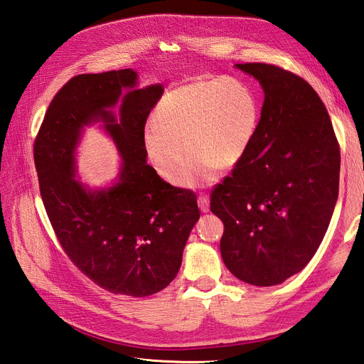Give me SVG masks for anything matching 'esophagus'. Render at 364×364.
Segmentation results:
<instances>
[{"mask_svg":"<svg viewBox=\"0 0 364 364\" xmlns=\"http://www.w3.org/2000/svg\"><path fill=\"white\" fill-rule=\"evenodd\" d=\"M197 203H199V208L202 209V213H208L209 211V199H208V196H199V199H197Z\"/></svg>","mask_w":364,"mask_h":364,"instance_id":"34e87169","label":"esophagus"}]
</instances>
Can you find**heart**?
Instances as JSON below:
<instances>
[{"label":"heart","instance_id":"b5f03b06","mask_svg":"<svg viewBox=\"0 0 364 364\" xmlns=\"http://www.w3.org/2000/svg\"><path fill=\"white\" fill-rule=\"evenodd\" d=\"M259 118L249 86L234 77L196 80L164 95L142 132V147L162 179L194 188L230 170L245 156Z\"/></svg>","mask_w":364,"mask_h":364}]
</instances>
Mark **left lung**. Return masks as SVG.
<instances>
[{"instance_id":"obj_1","label":"left lung","mask_w":364,"mask_h":364,"mask_svg":"<svg viewBox=\"0 0 364 364\" xmlns=\"http://www.w3.org/2000/svg\"><path fill=\"white\" fill-rule=\"evenodd\" d=\"M261 83V118L245 156L211 191L235 278L270 287L301 272L321 246L338 196L340 147L321 97L277 65L237 63Z\"/></svg>"}]
</instances>
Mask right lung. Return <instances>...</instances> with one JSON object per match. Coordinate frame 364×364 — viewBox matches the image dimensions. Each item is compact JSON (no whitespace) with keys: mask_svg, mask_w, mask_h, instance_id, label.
Segmentation results:
<instances>
[{"mask_svg":"<svg viewBox=\"0 0 364 364\" xmlns=\"http://www.w3.org/2000/svg\"><path fill=\"white\" fill-rule=\"evenodd\" d=\"M136 79L129 68L73 77L51 100L33 156L50 223L74 266L107 291L144 297L176 278L200 211L191 190L165 182L146 161L142 132L164 87L127 92L119 121L109 111ZM98 119L124 164L111 189L91 192L75 179L73 150L82 126Z\"/></svg>","mask_w":364,"mask_h":364,"instance_id":"add662e5","label":"right lung"}]
</instances>
